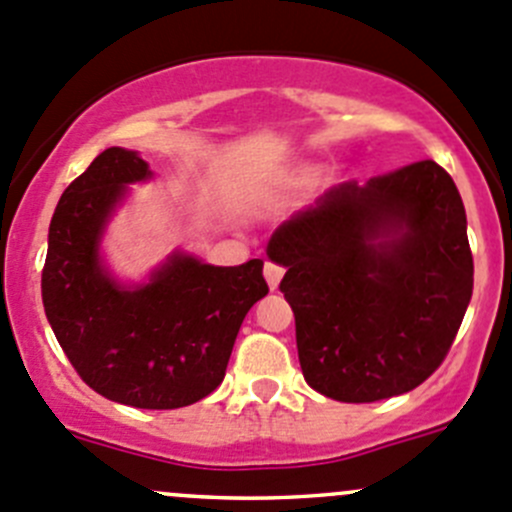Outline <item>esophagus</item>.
<instances>
[{"label":"esophagus","mask_w":512,"mask_h":512,"mask_svg":"<svg viewBox=\"0 0 512 512\" xmlns=\"http://www.w3.org/2000/svg\"><path fill=\"white\" fill-rule=\"evenodd\" d=\"M263 276H266L268 288H271V291H276L278 283H281V278H283V266L266 261V266H263Z\"/></svg>","instance_id":"1"}]
</instances>
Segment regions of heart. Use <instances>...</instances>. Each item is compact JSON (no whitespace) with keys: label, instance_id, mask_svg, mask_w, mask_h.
I'll use <instances>...</instances> for the list:
<instances>
[{"label":"heart","instance_id":"obj_1","mask_svg":"<svg viewBox=\"0 0 512 512\" xmlns=\"http://www.w3.org/2000/svg\"><path fill=\"white\" fill-rule=\"evenodd\" d=\"M306 179H308V174L306 171H301V174H296V176H288L286 186H298V184H303Z\"/></svg>","mask_w":512,"mask_h":512}]
</instances>
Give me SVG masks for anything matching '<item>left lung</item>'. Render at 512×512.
Returning a JSON list of instances; mask_svg holds the SVG:
<instances>
[{"instance_id": "8db88e82", "label": "left lung", "mask_w": 512, "mask_h": 512, "mask_svg": "<svg viewBox=\"0 0 512 512\" xmlns=\"http://www.w3.org/2000/svg\"><path fill=\"white\" fill-rule=\"evenodd\" d=\"M463 199L435 161L343 181L273 231L303 378L341 403L413 391L445 361L473 296Z\"/></svg>"}]
</instances>
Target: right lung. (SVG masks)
<instances>
[{"mask_svg": "<svg viewBox=\"0 0 512 512\" xmlns=\"http://www.w3.org/2000/svg\"><path fill=\"white\" fill-rule=\"evenodd\" d=\"M149 176L136 151L111 146L67 186L49 224L42 301L86 386L124 406L171 411L221 386L241 323L268 286L261 258L209 266L186 254L144 286H119L99 261L101 231L126 184Z\"/></svg>", "mask_w": 512, "mask_h": 512, "instance_id": "add662e5", "label": "right lung"}]
</instances>
